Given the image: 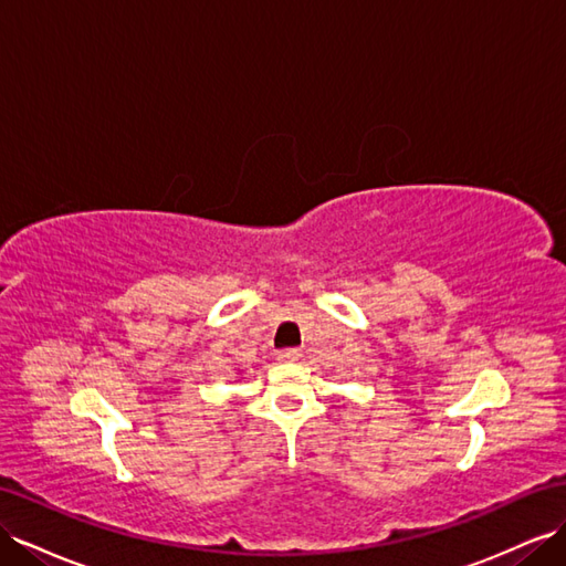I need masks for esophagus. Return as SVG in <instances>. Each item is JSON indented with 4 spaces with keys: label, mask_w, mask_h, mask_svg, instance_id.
<instances>
[{
    "label": "esophagus",
    "mask_w": 566,
    "mask_h": 566,
    "mask_svg": "<svg viewBox=\"0 0 566 566\" xmlns=\"http://www.w3.org/2000/svg\"><path fill=\"white\" fill-rule=\"evenodd\" d=\"M281 361H297L300 359V349L297 347H285L279 353Z\"/></svg>",
    "instance_id": "obj_1"
}]
</instances>
